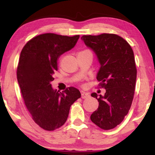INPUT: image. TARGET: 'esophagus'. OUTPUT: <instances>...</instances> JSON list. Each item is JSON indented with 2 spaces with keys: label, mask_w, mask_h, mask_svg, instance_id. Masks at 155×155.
<instances>
[{
  "label": "esophagus",
  "mask_w": 155,
  "mask_h": 155,
  "mask_svg": "<svg viewBox=\"0 0 155 155\" xmlns=\"http://www.w3.org/2000/svg\"><path fill=\"white\" fill-rule=\"evenodd\" d=\"M89 96V93L88 92H81V97L82 98H87Z\"/></svg>",
  "instance_id": "34e87169"
}]
</instances>
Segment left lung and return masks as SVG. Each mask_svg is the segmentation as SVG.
<instances>
[{
	"label": "left lung",
	"mask_w": 155,
	"mask_h": 155,
	"mask_svg": "<svg viewBox=\"0 0 155 155\" xmlns=\"http://www.w3.org/2000/svg\"><path fill=\"white\" fill-rule=\"evenodd\" d=\"M81 39L97 56L101 65L97 79L106 89L104 95L91 94L99 106L90 120L101 129H113L123 121L133 102L137 75L133 51L116 34L83 35Z\"/></svg>",
	"instance_id": "8db88e82"
}]
</instances>
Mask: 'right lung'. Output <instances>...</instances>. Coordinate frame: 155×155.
Here are the masks:
<instances>
[{
    "instance_id": "obj_1",
    "label": "right lung",
    "mask_w": 155,
    "mask_h": 155,
    "mask_svg": "<svg viewBox=\"0 0 155 155\" xmlns=\"http://www.w3.org/2000/svg\"><path fill=\"white\" fill-rule=\"evenodd\" d=\"M79 38V35L44 33L30 40L20 53L17 76L25 104L35 123L46 130L63 126L71 106L81 97L74 87L60 92L51 84L58 58L75 47Z\"/></svg>"
}]
</instances>
